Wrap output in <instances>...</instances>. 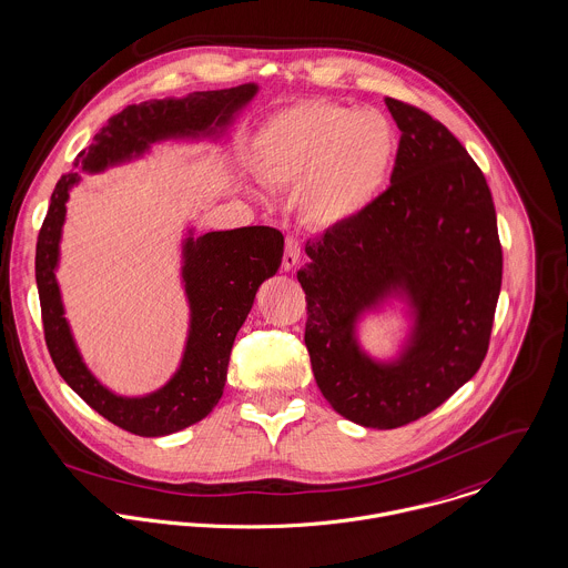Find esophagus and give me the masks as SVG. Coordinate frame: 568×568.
Listing matches in <instances>:
<instances>
[{"label": "esophagus", "instance_id": "1", "mask_svg": "<svg viewBox=\"0 0 568 568\" xmlns=\"http://www.w3.org/2000/svg\"><path fill=\"white\" fill-rule=\"evenodd\" d=\"M301 263V243L294 236L285 239V252H283V270L290 272Z\"/></svg>", "mask_w": 568, "mask_h": 568}]
</instances>
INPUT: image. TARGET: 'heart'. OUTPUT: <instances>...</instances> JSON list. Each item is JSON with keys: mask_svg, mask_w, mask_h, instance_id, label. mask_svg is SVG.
Segmentation results:
<instances>
[{"mask_svg": "<svg viewBox=\"0 0 568 568\" xmlns=\"http://www.w3.org/2000/svg\"><path fill=\"white\" fill-rule=\"evenodd\" d=\"M397 155L377 110L303 101L267 118L252 140V171L272 189L298 186L301 215L321 227L359 217L382 193Z\"/></svg>", "mask_w": 568, "mask_h": 568, "instance_id": "heart-1", "label": "heart"}]
</instances>
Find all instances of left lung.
<instances>
[{
    "instance_id": "1",
    "label": "left lung",
    "mask_w": 568,
    "mask_h": 568,
    "mask_svg": "<svg viewBox=\"0 0 568 568\" xmlns=\"http://www.w3.org/2000/svg\"><path fill=\"white\" fill-rule=\"evenodd\" d=\"M402 138L390 186L353 222L310 239L298 270L305 344L332 408L364 428L406 426L442 406L485 359L503 281L489 186L439 120L384 99ZM395 300L409 334L373 358L358 325Z\"/></svg>"
}]
</instances>
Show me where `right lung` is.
Wrapping results in <instances>:
<instances>
[{
    "label": "right lung",
    "mask_w": 568,
    "mask_h": 568,
    "mask_svg": "<svg viewBox=\"0 0 568 568\" xmlns=\"http://www.w3.org/2000/svg\"><path fill=\"white\" fill-rule=\"evenodd\" d=\"M256 83L230 90L193 92L184 99L144 101L112 115L83 149L74 166L103 173L144 158L160 142H220L247 103ZM81 174L65 173L50 197L39 230L34 276L41 301L45 344L59 375L99 415L140 437H164L202 422L222 399L227 359L236 332L245 323L261 283L274 276L283 258V234L276 227L245 226L182 239V287L189 303V334L178 371L153 393L126 397L110 390L83 362L65 318L57 281L65 204Z\"/></svg>",
    "instance_id": "add662e5"
}]
</instances>
